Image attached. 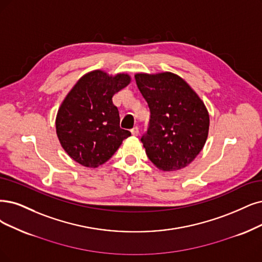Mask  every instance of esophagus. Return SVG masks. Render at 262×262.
<instances>
[{"mask_svg": "<svg viewBox=\"0 0 262 262\" xmlns=\"http://www.w3.org/2000/svg\"><path fill=\"white\" fill-rule=\"evenodd\" d=\"M132 134L134 135V136H138V135H139V128L137 127V126L132 129Z\"/></svg>", "mask_w": 262, "mask_h": 262, "instance_id": "esophagus-1", "label": "esophagus"}]
</instances>
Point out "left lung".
I'll return each instance as SVG.
<instances>
[{
	"instance_id": "left-lung-1",
	"label": "left lung",
	"mask_w": 262,
	"mask_h": 262,
	"mask_svg": "<svg viewBox=\"0 0 262 262\" xmlns=\"http://www.w3.org/2000/svg\"><path fill=\"white\" fill-rule=\"evenodd\" d=\"M135 79L151 112L141 138L149 160L159 169L187 167L202 151L209 130L206 105L192 87L172 72L136 73Z\"/></svg>"
}]
</instances>
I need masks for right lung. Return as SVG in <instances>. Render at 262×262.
<instances>
[{
  "mask_svg": "<svg viewBox=\"0 0 262 262\" xmlns=\"http://www.w3.org/2000/svg\"><path fill=\"white\" fill-rule=\"evenodd\" d=\"M127 73L109 74L103 70L85 73L61 102L56 115V133L63 150L82 166L102 165L130 136L120 127L114 94L127 86Z\"/></svg>",
  "mask_w": 262,
  "mask_h": 262,
  "instance_id": "1",
  "label": "right lung"
}]
</instances>
